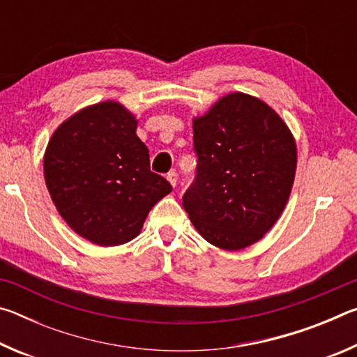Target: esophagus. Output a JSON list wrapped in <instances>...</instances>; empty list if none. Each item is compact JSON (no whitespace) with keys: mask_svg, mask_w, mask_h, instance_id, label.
Returning a JSON list of instances; mask_svg holds the SVG:
<instances>
[{"mask_svg":"<svg viewBox=\"0 0 357 357\" xmlns=\"http://www.w3.org/2000/svg\"><path fill=\"white\" fill-rule=\"evenodd\" d=\"M167 179H168V183H170L173 187L176 185V183H178V174H176V172H170L167 174Z\"/></svg>","mask_w":357,"mask_h":357,"instance_id":"1","label":"esophagus"}]
</instances>
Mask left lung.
<instances>
[{
  "label": "left lung",
  "mask_w": 357,
  "mask_h": 357,
  "mask_svg": "<svg viewBox=\"0 0 357 357\" xmlns=\"http://www.w3.org/2000/svg\"><path fill=\"white\" fill-rule=\"evenodd\" d=\"M197 176L183 206L197 231L223 250L258 243L287 206L296 140L274 108L244 93L223 96L193 118Z\"/></svg>",
  "instance_id": "left-lung-1"
}]
</instances>
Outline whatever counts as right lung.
<instances>
[{
  "label": "right lung",
  "instance_id": "obj_1",
  "mask_svg": "<svg viewBox=\"0 0 357 357\" xmlns=\"http://www.w3.org/2000/svg\"><path fill=\"white\" fill-rule=\"evenodd\" d=\"M135 114L114 100L82 108L53 132L44 178L64 222L89 243L113 247L140 234L148 213L172 192L151 172Z\"/></svg>",
  "mask_w": 357,
  "mask_h": 357
}]
</instances>
